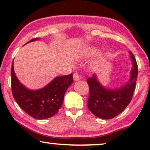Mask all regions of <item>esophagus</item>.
I'll list each match as a JSON object with an SVG mask.
<instances>
[{"mask_svg": "<svg viewBox=\"0 0 150 150\" xmlns=\"http://www.w3.org/2000/svg\"><path fill=\"white\" fill-rule=\"evenodd\" d=\"M73 78H74V81H79V80L81 79L79 74L78 72H75L74 74Z\"/></svg>", "mask_w": 150, "mask_h": 150, "instance_id": "34e87169", "label": "esophagus"}]
</instances>
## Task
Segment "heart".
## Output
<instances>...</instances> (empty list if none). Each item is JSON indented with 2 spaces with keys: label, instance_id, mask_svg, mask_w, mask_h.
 I'll list each match as a JSON object with an SVG mask.
<instances>
[{
  "label": "heart",
  "instance_id": "1",
  "mask_svg": "<svg viewBox=\"0 0 150 150\" xmlns=\"http://www.w3.org/2000/svg\"><path fill=\"white\" fill-rule=\"evenodd\" d=\"M96 52V48L93 46H87L84 49L83 52H82V57H88L91 55L93 54Z\"/></svg>",
  "mask_w": 150,
  "mask_h": 150
}]
</instances>
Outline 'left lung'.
<instances>
[{
  "label": "left lung",
  "mask_w": 150,
  "mask_h": 150,
  "mask_svg": "<svg viewBox=\"0 0 150 150\" xmlns=\"http://www.w3.org/2000/svg\"><path fill=\"white\" fill-rule=\"evenodd\" d=\"M132 61L131 76L126 85L120 89H107L102 87L95 74L87 79L89 96L87 107L98 117L112 119L121 113L130 104L134 93L138 74V65L134 54L130 52Z\"/></svg>",
  "instance_id": "obj_1"
}]
</instances>
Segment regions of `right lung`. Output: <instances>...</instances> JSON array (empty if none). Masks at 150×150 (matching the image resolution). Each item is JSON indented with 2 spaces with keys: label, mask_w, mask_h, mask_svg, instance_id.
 Segmentation results:
<instances>
[{
  "label": "right lung",
  "mask_w": 150,
  "mask_h": 150,
  "mask_svg": "<svg viewBox=\"0 0 150 150\" xmlns=\"http://www.w3.org/2000/svg\"><path fill=\"white\" fill-rule=\"evenodd\" d=\"M38 40L34 38L28 42ZM11 85L13 98L24 112L38 120L50 118L57 113L62 106L65 91L73 82V74L55 78L42 89H27L18 81L12 63Z\"/></svg>",
  "instance_id": "obj_1"
}]
</instances>
